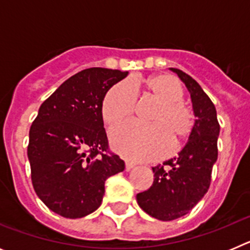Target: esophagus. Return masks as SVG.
<instances>
[{
	"instance_id": "esophagus-1",
	"label": "esophagus",
	"mask_w": 250,
	"mask_h": 250,
	"mask_svg": "<svg viewBox=\"0 0 250 250\" xmlns=\"http://www.w3.org/2000/svg\"><path fill=\"white\" fill-rule=\"evenodd\" d=\"M125 167H126V170L129 171V170H131L132 167H135V164H132V163H130V161H126V163H125Z\"/></svg>"
}]
</instances>
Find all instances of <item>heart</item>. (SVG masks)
<instances>
[{
	"instance_id": "heart-1",
	"label": "heart",
	"mask_w": 250,
	"mask_h": 250,
	"mask_svg": "<svg viewBox=\"0 0 250 250\" xmlns=\"http://www.w3.org/2000/svg\"><path fill=\"white\" fill-rule=\"evenodd\" d=\"M159 107L150 116L152 125L127 121L114 127L110 141L118 152L130 160H156L167 155L175 144L184 141L194 129V114L183 103L182 83L171 75H154L143 81ZM136 105V94L129 81H121L107 91L103 101V118L107 125H115L129 118Z\"/></svg>"
}]
</instances>
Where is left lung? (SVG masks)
<instances>
[{
	"instance_id": "1",
	"label": "left lung",
	"mask_w": 250,
	"mask_h": 250,
	"mask_svg": "<svg viewBox=\"0 0 250 250\" xmlns=\"http://www.w3.org/2000/svg\"><path fill=\"white\" fill-rule=\"evenodd\" d=\"M190 92L195 124L179 156L152 167L154 182L136 195L139 207L155 219L169 222L191 210L209 189L218 159L220 126L216 110L202 86L179 68H170Z\"/></svg>"
}]
</instances>
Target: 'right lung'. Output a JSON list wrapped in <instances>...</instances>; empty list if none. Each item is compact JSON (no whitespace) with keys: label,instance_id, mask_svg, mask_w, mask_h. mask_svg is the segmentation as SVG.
<instances>
[{"label":"right lung","instance_id":"1","mask_svg":"<svg viewBox=\"0 0 250 250\" xmlns=\"http://www.w3.org/2000/svg\"><path fill=\"white\" fill-rule=\"evenodd\" d=\"M127 71L86 68L59 86L40 106L30 129L27 156L37 196L48 209L70 219L101 205L106 179L125 169L107 154L103 101Z\"/></svg>","mask_w":250,"mask_h":250}]
</instances>
